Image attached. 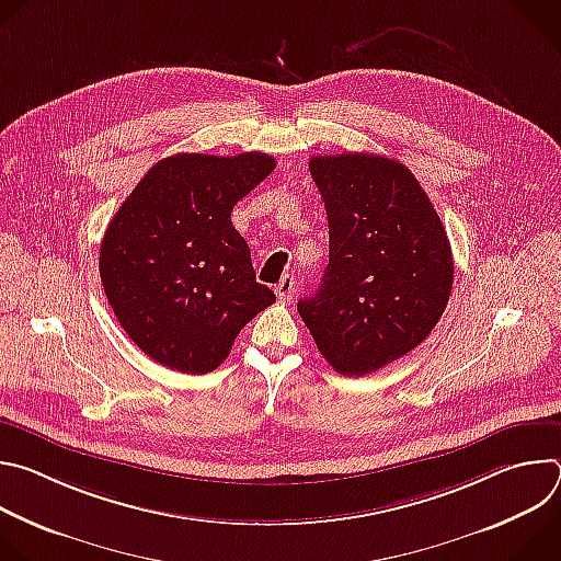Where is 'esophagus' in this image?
<instances>
[{"label": "esophagus", "instance_id": "obj_1", "mask_svg": "<svg viewBox=\"0 0 561 561\" xmlns=\"http://www.w3.org/2000/svg\"><path fill=\"white\" fill-rule=\"evenodd\" d=\"M293 293H295V279L293 275H284L279 279V284L275 286V295L282 299V301H290L293 299Z\"/></svg>", "mask_w": 561, "mask_h": 561}]
</instances>
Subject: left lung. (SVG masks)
<instances>
[{
    "mask_svg": "<svg viewBox=\"0 0 561 561\" xmlns=\"http://www.w3.org/2000/svg\"><path fill=\"white\" fill-rule=\"evenodd\" d=\"M329 215V266L297 310L319 353L362 377L422 344L448 304L453 253L437 210L397 159L310 157Z\"/></svg>",
    "mask_w": 561,
    "mask_h": 561,
    "instance_id": "left-lung-1",
    "label": "left lung"
}]
</instances>
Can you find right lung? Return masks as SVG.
<instances>
[{
	"instance_id": "right-lung-1",
	"label": "right lung",
	"mask_w": 561,
	"mask_h": 561,
	"mask_svg": "<svg viewBox=\"0 0 561 561\" xmlns=\"http://www.w3.org/2000/svg\"><path fill=\"white\" fill-rule=\"evenodd\" d=\"M273 171L266 152H180L157 162L111 219L100 277L117 322L150 359L210 373L275 301L230 221L232 206Z\"/></svg>"
}]
</instances>
